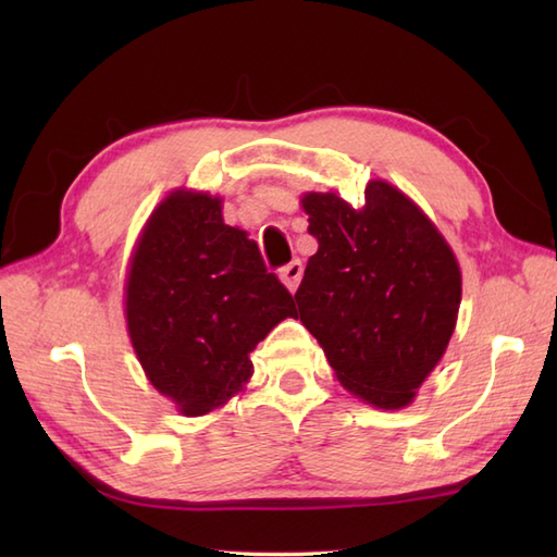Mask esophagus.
Returning <instances> with one entry per match:
<instances>
[{"label":"esophagus","mask_w":557,"mask_h":557,"mask_svg":"<svg viewBox=\"0 0 557 557\" xmlns=\"http://www.w3.org/2000/svg\"><path fill=\"white\" fill-rule=\"evenodd\" d=\"M301 277H304V265H301V260H292V263H287L285 268L280 270V280L285 282V287H287L289 292H297Z\"/></svg>","instance_id":"34e87169"}]
</instances>
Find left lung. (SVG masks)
Instances as JSON below:
<instances>
[{
    "mask_svg": "<svg viewBox=\"0 0 557 557\" xmlns=\"http://www.w3.org/2000/svg\"><path fill=\"white\" fill-rule=\"evenodd\" d=\"M363 196L361 208L337 194L301 198L318 251L294 299L342 387L377 409H401L455 333L461 272L399 188L373 180Z\"/></svg>",
    "mask_w": 557,
    "mask_h": 557,
    "instance_id": "8db88e82",
    "label": "left lung"
}]
</instances>
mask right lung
<instances>
[{"mask_svg":"<svg viewBox=\"0 0 557 557\" xmlns=\"http://www.w3.org/2000/svg\"><path fill=\"white\" fill-rule=\"evenodd\" d=\"M294 313L258 244L224 224L222 198L180 188L152 210L128 263L126 325L148 381L184 417L239 393L248 354Z\"/></svg>","mask_w":557,"mask_h":557,"instance_id":"obj_1","label":"right lung"}]
</instances>
